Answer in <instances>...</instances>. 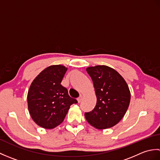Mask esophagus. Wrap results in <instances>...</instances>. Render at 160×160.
<instances>
[{"label":"esophagus","mask_w":160,"mask_h":160,"mask_svg":"<svg viewBox=\"0 0 160 160\" xmlns=\"http://www.w3.org/2000/svg\"><path fill=\"white\" fill-rule=\"evenodd\" d=\"M77 100H78V102L80 103V102L82 101V95H80V96H79V98H78Z\"/></svg>","instance_id":"esophagus-1"}]
</instances>
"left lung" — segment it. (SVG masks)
I'll return each instance as SVG.
<instances>
[{"label":"left lung","mask_w":160,"mask_h":160,"mask_svg":"<svg viewBox=\"0 0 160 160\" xmlns=\"http://www.w3.org/2000/svg\"><path fill=\"white\" fill-rule=\"evenodd\" d=\"M92 79L97 98L93 110L84 113L87 121L97 129L113 127L127 112L131 93L127 82L118 71L106 65L87 68Z\"/></svg>","instance_id":"1"}]
</instances>
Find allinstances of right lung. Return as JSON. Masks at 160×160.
<instances>
[{
    "mask_svg": "<svg viewBox=\"0 0 160 160\" xmlns=\"http://www.w3.org/2000/svg\"><path fill=\"white\" fill-rule=\"evenodd\" d=\"M67 68L52 65L33 80L28 93V104L32 120L42 128L52 129L63 122L70 106L78 101L61 85Z\"/></svg>",
    "mask_w": 160,
    "mask_h": 160,
    "instance_id": "1",
    "label": "right lung"
}]
</instances>
